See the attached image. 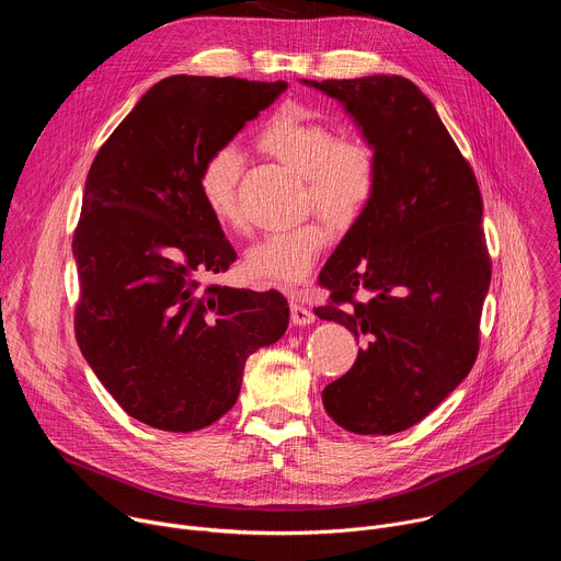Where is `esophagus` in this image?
<instances>
[{
  "label": "esophagus",
  "mask_w": 561,
  "mask_h": 561,
  "mask_svg": "<svg viewBox=\"0 0 561 561\" xmlns=\"http://www.w3.org/2000/svg\"><path fill=\"white\" fill-rule=\"evenodd\" d=\"M290 319L295 327H308L314 322V312L304 304H290Z\"/></svg>",
  "instance_id": "obj_1"
}]
</instances>
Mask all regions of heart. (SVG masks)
I'll return each instance as SVG.
<instances>
[{
    "mask_svg": "<svg viewBox=\"0 0 561 561\" xmlns=\"http://www.w3.org/2000/svg\"><path fill=\"white\" fill-rule=\"evenodd\" d=\"M262 148L306 175V199L333 226H353L370 206L379 188V159L362 139H340L335 128L299 104L279 108L260 133ZM242 152L224 144L206 154L197 188L208 213L228 228H242L237 184ZM329 226L319 219L273 230L255 242L244 257L247 275L260 284L293 290L301 286L329 244Z\"/></svg>",
    "mask_w": 561,
    "mask_h": 561,
    "instance_id": "heart-1",
    "label": "heart"
}]
</instances>
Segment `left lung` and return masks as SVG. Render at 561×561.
Returning a JSON list of instances; mask_svg holds the SVG:
<instances>
[{"instance_id":"left-lung-1","label":"left lung","mask_w":561,"mask_h":561,"mask_svg":"<svg viewBox=\"0 0 561 561\" xmlns=\"http://www.w3.org/2000/svg\"><path fill=\"white\" fill-rule=\"evenodd\" d=\"M301 82L337 100L379 159V188L322 268L319 319L364 346L322 392L357 435L407 431L470 373L491 286L482 195L431 100L407 77ZM355 291L367 299L357 302Z\"/></svg>"}]
</instances>
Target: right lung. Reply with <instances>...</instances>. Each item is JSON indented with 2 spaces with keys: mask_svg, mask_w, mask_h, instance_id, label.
<instances>
[{
  "mask_svg": "<svg viewBox=\"0 0 561 561\" xmlns=\"http://www.w3.org/2000/svg\"><path fill=\"white\" fill-rule=\"evenodd\" d=\"M286 82L173 75L100 148L72 237L75 337L115 402L171 433L237 402L251 353L288 327L282 293L202 288L237 260L199 197L206 154L268 108Z\"/></svg>",
  "mask_w": 561,
  "mask_h": 561,
  "instance_id": "add662e5",
  "label": "right lung"
}]
</instances>
